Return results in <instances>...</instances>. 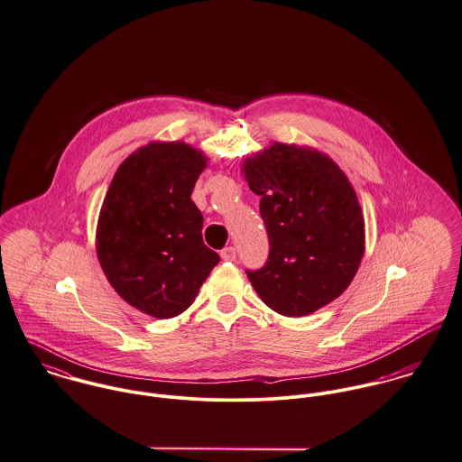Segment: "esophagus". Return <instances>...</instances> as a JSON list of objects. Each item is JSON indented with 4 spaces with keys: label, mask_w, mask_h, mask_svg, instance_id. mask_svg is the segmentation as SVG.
<instances>
[{
    "label": "esophagus",
    "mask_w": 462,
    "mask_h": 462,
    "mask_svg": "<svg viewBox=\"0 0 462 462\" xmlns=\"http://www.w3.org/2000/svg\"><path fill=\"white\" fill-rule=\"evenodd\" d=\"M236 256H237V254H236V248H234V246H226V248L221 250V258L226 260V262H234Z\"/></svg>",
    "instance_id": "34e87169"
}]
</instances>
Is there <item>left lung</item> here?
Instances as JSON below:
<instances>
[{
  "label": "left lung",
  "mask_w": 462,
  "mask_h": 462,
  "mask_svg": "<svg viewBox=\"0 0 462 462\" xmlns=\"http://www.w3.org/2000/svg\"><path fill=\"white\" fill-rule=\"evenodd\" d=\"M260 195L269 255L246 274L260 300L301 317L338 298L353 282L365 250V221L346 173L317 151L273 143L245 162Z\"/></svg>",
  "instance_id": "1"
}]
</instances>
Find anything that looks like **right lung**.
<instances>
[{
	"label": "right lung",
	"mask_w": 462,
	"mask_h": 462,
	"mask_svg": "<svg viewBox=\"0 0 462 462\" xmlns=\"http://www.w3.org/2000/svg\"><path fill=\"white\" fill-rule=\"evenodd\" d=\"M206 157L186 143H149L116 170L97 225V256L122 300L155 319L189 307L219 255L202 239L191 193Z\"/></svg>",
	"instance_id": "obj_1"
}]
</instances>
